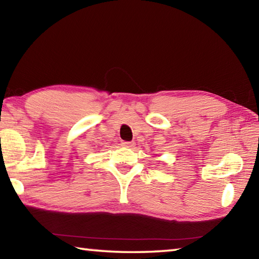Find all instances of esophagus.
I'll return each mask as SVG.
<instances>
[{"label":"esophagus","instance_id":"esophagus-1","mask_svg":"<svg viewBox=\"0 0 259 259\" xmlns=\"http://www.w3.org/2000/svg\"><path fill=\"white\" fill-rule=\"evenodd\" d=\"M122 145H123L124 147H134L135 143L134 142H123L122 143Z\"/></svg>","mask_w":259,"mask_h":259}]
</instances>
